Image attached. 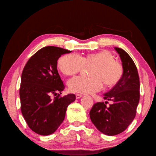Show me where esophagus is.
<instances>
[{
  "label": "esophagus",
  "mask_w": 156,
  "mask_h": 156,
  "mask_svg": "<svg viewBox=\"0 0 156 156\" xmlns=\"http://www.w3.org/2000/svg\"><path fill=\"white\" fill-rule=\"evenodd\" d=\"M81 97H82V95L81 94H78V93H77V94H76V99H80Z\"/></svg>",
  "instance_id": "obj_1"
}]
</instances>
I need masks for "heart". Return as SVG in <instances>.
Listing matches in <instances>:
<instances>
[{
  "label": "heart",
  "instance_id": "obj_1",
  "mask_svg": "<svg viewBox=\"0 0 156 156\" xmlns=\"http://www.w3.org/2000/svg\"><path fill=\"white\" fill-rule=\"evenodd\" d=\"M93 64L90 71L91 76H79L71 79L69 89L72 92L93 93L99 91L104 84L112 87L117 84L123 76V67L114 59L108 50L87 54L81 56L78 54H69L59 58L58 67L66 76H73L80 72L84 66Z\"/></svg>",
  "mask_w": 156,
  "mask_h": 156
}]
</instances>
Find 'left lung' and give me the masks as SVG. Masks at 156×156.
<instances>
[{
    "label": "left lung",
    "instance_id": "8db88e82",
    "mask_svg": "<svg viewBox=\"0 0 156 156\" xmlns=\"http://www.w3.org/2000/svg\"><path fill=\"white\" fill-rule=\"evenodd\" d=\"M122 62L123 76L119 83L104 94L106 101L97 102L89 112L92 123L99 131L108 136L123 132L132 122L140 100V81L136 66L125 50L115 48ZM108 102V101H107Z\"/></svg>",
    "mask_w": 156,
    "mask_h": 156
}]
</instances>
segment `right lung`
<instances>
[{
  "label": "right lung",
  "instance_id": "1",
  "mask_svg": "<svg viewBox=\"0 0 156 156\" xmlns=\"http://www.w3.org/2000/svg\"><path fill=\"white\" fill-rule=\"evenodd\" d=\"M72 51L55 46L38 50L25 65L21 76L20 98L21 111L33 132L47 136L55 132L63 122L67 108L76 100L74 94L63 97L65 85L57 70V61ZM56 95L53 99L51 96Z\"/></svg>",
  "mask_w": 156,
  "mask_h": 156
}]
</instances>
